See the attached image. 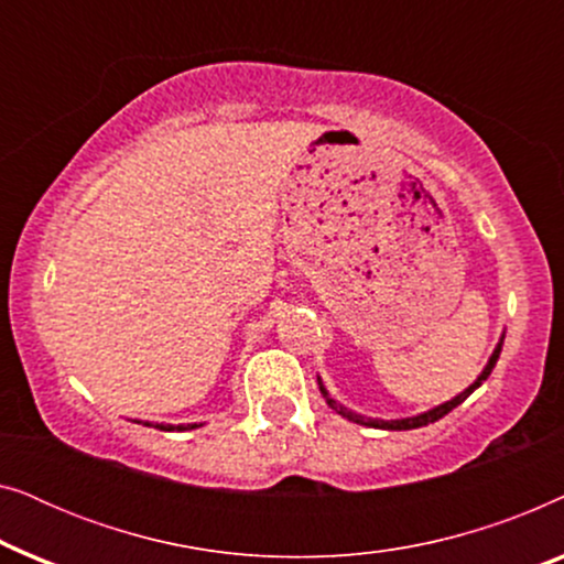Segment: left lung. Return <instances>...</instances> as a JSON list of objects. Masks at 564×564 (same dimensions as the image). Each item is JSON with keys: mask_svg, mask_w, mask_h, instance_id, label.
<instances>
[{"mask_svg": "<svg viewBox=\"0 0 564 564\" xmlns=\"http://www.w3.org/2000/svg\"><path fill=\"white\" fill-rule=\"evenodd\" d=\"M503 338H506V334L500 336V341H498V346L496 349H492V354H490V359H488V365H485V369L480 375H477V380L469 384L467 390H462L459 395H454L452 400H446V403H442V405H436V408H431V411H423V413H419V415H408V419H390V421H382V419H367V415H361V413H354V411H349V408H344L341 403H336L334 398L328 395V390L323 388V382H321V377H318V384H321V392H323V398H326V403L334 408V411L338 413V415H344V419H349V421H354V423H361V426H369V429H384V431H408V429H421V426H429V423H434V421H438V419H444L446 413L449 411H454V408H457L459 403H465V400L473 395V392L480 388V384L488 380L490 377V372H492V367H496V361H498V357H500V349H503Z\"/></svg>", "mask_w": 564, "mask_h": 564, "instance_id": "1", "label": "left lung"}]
</instances>
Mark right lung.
Instances as JSON below:
<instances>
[{
	"instance_id": "right-lung-1",
	"label": "right lung",
	"mask_w": 564,
	"mask_h": 564,
	"mask_svg": "<svg viewBox=\"0 0 564 564\" xmlns=\"http://www.w3.org/2000/svg\"><path fill=\"white\" fill-rule=\"evenodd\" d=\"M135 423H141V421H135ZM145 426H153V429H161V431H189V429L203 426V423H180V426H172V423H149V421H145Z\"/></svg>"
}]
</instances>
